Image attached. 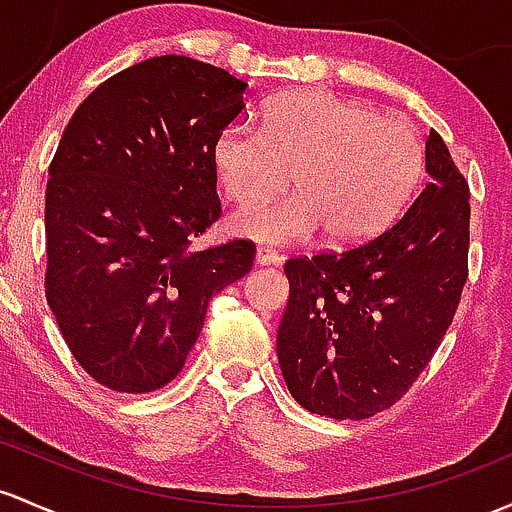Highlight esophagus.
I'll return each mask as SVG.
<instances>
[{
	"instance_id": "obj_1",
	"label": "esophagus",
	"mask_w": 512,
	"mask_h": 512,
	"mask_svg": "<svg viewBox=\"0 0 512 512\" xmlns=\"http://www.w3.org/2000/svg\"><path fill=\"white\" fill-rule=\"evenodd\" d=\"M255 262L257 265H279V262H282V257H279V252L272 250V247L260 245L255 252Z\"/></svg>"
}]
</instances>
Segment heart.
<instances>
[{
	"instance_id": "heart-1",
	"label": "heart",
	"mask_w": 512,
	"mask_h": 512,
	"mask_svg": "<svg viewBox=\"0 0 512 512\" xmlns=\"http://www.w3.org/2000/svg\"><path fill=\"white\" fill-rule=\"evenodd\" d=\"M218 184L254 203L276 195L293 174L294 197L240 208V238L292 245L324 230L333 245L380 235L410 203L424 174V147L410 122L326 90L287 95L267 110L265 129L225 127L213 144Z\"/></svg>"
}]
</instances>
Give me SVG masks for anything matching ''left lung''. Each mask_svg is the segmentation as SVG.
Returning a JSON list of instances; mask_svg holds the SVG:
<instances>
[{
	"instance_id": "obj_1",
	"label": "left lung",
	"mask_w": 512,
	"mask_h": 512,
	"mask_svg": "<svg viewBox=\"0 0 512 512\" xmlns=\"http://www.w3.org/2000/svg\"><path fill=\"white\" fill-rule=\"evenodd\" d=\"M422 188L395 225L343 252L292 257L277 331L284 383L304 410H390L439 348L469 279V184L429 132Z\"/></svg>"
}]
</instances>
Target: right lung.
I'll list each match as a JSON object with an SVG mask.
<instances>
[{
  "label": "right lung",
  "instance_id": "add662e5",
  "mask_svg": "<svg viewBox=\"0 0 512 512\" xmlns=\"http://www.w3.org/2000/svg\"><path fill=\"white\" fill-rule=\"evenodd\" d=\"M247 83L188 56L112 75L80 102L48 166L46 301L80 368L127 395L181 373L208 301L255 242H191L220 218L213 144Z\"/></svg>",
  "mask_w": 512,
  "mask_h": 512
}]
</instances>
